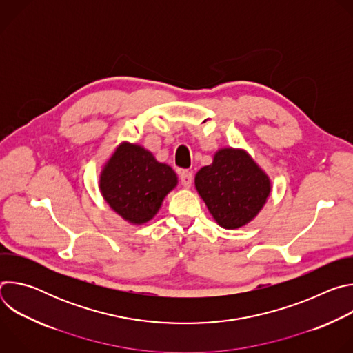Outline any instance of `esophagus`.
<instances>
[{"instance_id":"34e87169","label":"esophagus","mask_w":353,"mask_h":353,"mask_svg":"<svg viewBox=\"0 0 353 353\" xmlns=\"http://www.w3.org/2000/svg\"><path fill=\"white\" fill-rule=\"evenodd\" d=\"M180 181L184 187H191L192 184V173L190 170H180Z\"/></svg>"}]
</instances>
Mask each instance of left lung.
<instances>
[{"mask_svg":"<svg viewBox=\"0 0 353 353\" xmlns=\"http://www.w3.org/2000/svg\"><path fill=\"white\" fill-rule=\"evenodd\" d=\"M196 192L223 229H239L253 221L271 194L268 174L244 149L222 148L211 165L194 179Z\"/></svg>","mask_w":353,"mask_h":353,"instance_id":"obj_1","label":"left lung"}]
</instances>
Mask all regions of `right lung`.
<instances>
[{
	"instance_id": "add662e5",
	"label": "right lung",
	"mask_w": 353,
	"mask_h": 353,
	"mask_svg": "<svg viewBox=\"0 0 353 353\" xmlns=\"http://www.w3.org/2000/svg\"><path fill=\"white\" fill-rule=\"evenodd\" d=\"M174 170L141 145L121 142L99 176V188L110 208L132 225H143L177 185Z\"/></svg>"
}]
</instances>
